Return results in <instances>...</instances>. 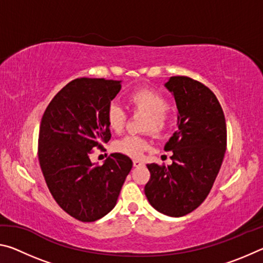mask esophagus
<instances>
[{"label": "esophagus", "instance_id": "34e87169", "mask_svg": "<svg viewBox=\"0 0 263 263\" xmlns=\"http://www.w3.org/2000/svg\"><path fill=\"white\" fill-rule=\"evenodd\" d=\"M142 164H144V162L140 161V160H138V159L133 160V166L135 167H139V166H142Z\"/></svg>", "mask_w": 263, "mask_h": 263}]
</instances>
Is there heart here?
<instances>
[{
  "label": "heart",
  "mask_w": 263,
  "mask_h": 263,
  "mask_svg": "<svg viewBox=\"0 0 263 263\" xmlns=\"http://www.w3.org/2000/svg\"><path fill=\"white\" fill-rule=\"evenodd\" d=\"M128 104L138 114H144L142 130L152 131L161 136L167 131L171 124V116L168 114L169 102L166 96L151 89H138L127 97ZM105 118L111 131L121 133L126 124V114L121 105L112 102L108 105ZM117 152L128 155L131 158H139L151 147V144L145 136H126L115 142Z\"/></svg>",
  "instance_id": "1"
}]
</instances>
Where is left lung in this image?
I'll return each mask as SVG.
<instances>
[{
	"label": "left lung",
	"instance_id": "8db88e82",
	"mask_svg": "<svg viewBox=\"0 0 263 263\" xmlns=\"http://www.w3.org/2000/svg\"><path fill=\"white\" fill-rule=\"evenodd\" d=\"M164 87L175 99L179 130L164 145V151L173 152V163L147 164L151 179L145 195L157 211L182 217L210 193L226 151V123L216 95L203 83L172 77Z\"/></svg>",
	"mask_w": 263,
	"mask_h": 263
}]
</instances>
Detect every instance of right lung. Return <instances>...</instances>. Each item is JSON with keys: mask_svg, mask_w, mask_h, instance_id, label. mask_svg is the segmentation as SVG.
<instances>
[{"mask_svg": "<svg viewBox=\"0 0 263 263\" xmlns=\"http://www.w3.org/2000/svg\"><path fill=\"white\" fill-rule=\"evenodd\" d=\"M122 81L81 78L61 89L43 115L38 158L53 198L80 221H95L115 208L132 160L114 153L102 166L91 151L111 138L105 118Z\"/></svg>", "mask_w": 263, "mask_h": 263, "instance_id": "1", "label": "right lung"}]
</instances>
